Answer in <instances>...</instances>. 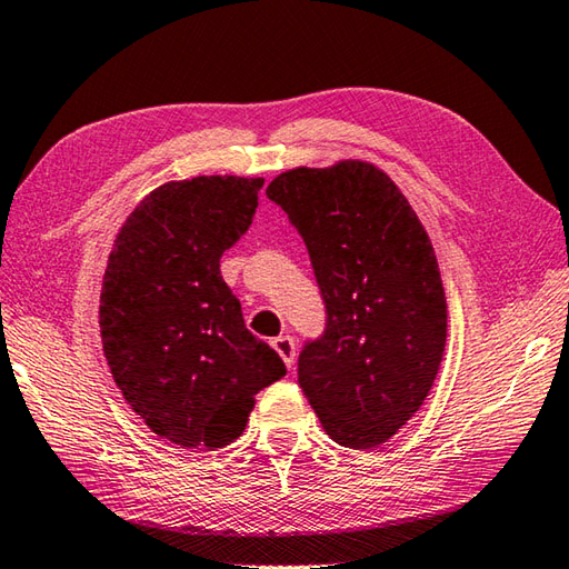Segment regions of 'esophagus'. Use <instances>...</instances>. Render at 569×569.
<instances>
[{"mask_svg":"<svg viewBox=\"0 0 569 569\" xmlns=\"http://www.w3.org/2000/svg\"><path fill=\"white\" fill-rule=\"evenodd\" d=\"M271 348L281 355V360L286 362V367H291L296 362V342L291 336H281L271 340Z\"/></svg>","mask_w":569,"mask_h":569,"instance_id":"1","label":"esophagus"}]
</instances>
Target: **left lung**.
Listing matches in <instances>:
<instances>
[{
    "label": "left lung",
    "instance_id": "8db88e82",
    "mask_svg": "<svg viewBox=\"0 0 569 569\" xmlns=\"http://www.w3.org/2000/svg\"><path fill=\"white\" fill-rule=\"evenodd\" d=\"M266 194L303 237L328 308L298 382L332 441L380 447L425 405L447 348L429 233L392 177L365 160L293 167Z\"/></svg>",
    "mask_w": 569,
    "mask_h": 569
}]
</instances>
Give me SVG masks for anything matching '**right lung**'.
Segmentation results:
<instances>
[{"label": "right lung", "instance_id": "right-lung-1", "mask_svg": "<svg viewBox=\"0 0 569 569\" xmlns=\"http://www.w3.org/2000/svg\"><path fill=\"white\" fill-rule=\"evenodd\" d=\"M263 177L199 174L154 187L122 221L98 326L130 409L180 449L239 439L286 365L247 330L219 259L249 229Z\"/></svg>", "mask_w": 569, "mask_h": 569}]
</instances>
